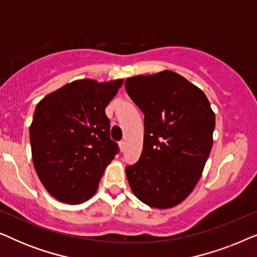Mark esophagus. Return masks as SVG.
Instances as JSON below:
<instances>
[{"instance_id": "obj_1", "label": "esophagus", "mask_w": 257, "mask_h": 257, "mask_svg": "<svg viewBox=\"0 0 257 257\" xmlns=\"http://www.w3.org/2000/svg\"><path fill=\"white\" fill-rule=\"evenodd\" d=\"M119 149H120V152H122V151L125 150V142H119Z\"/></svg>"}]
</instances>
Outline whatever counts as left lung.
<instances>
[{
    "label": "left lung",
    "mask_w": 257,
    "mask_h": 257,
    "mask_svg": "<svg viewBox=\"0 0 257 257\" xmlns=\"http://www.w3.org/2000/svg\"><path fill=\"white\" fill-rule=\"evenodd\" d=\"M125 89L145 115L142 156L126 166L130 187L147 206L171 208L191 194L201 177L215 113L202 90L170 70L131 77Z\"/></svg>",
    "instance_id": "left-lung-1"
}]
</instances>
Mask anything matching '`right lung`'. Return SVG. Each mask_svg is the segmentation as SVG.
Masks as SVG:
<instances>
[{"label": "right lung", "mask_w": 257, "mask_h": 257, "mask_svg": "<svg viewBox=\"0 0 257 257\" xmlns=\"http://www.w3.org/2000/svg\"><path fill=\"white\" fill-rule=\"evenodd\" d=\"M122 82L75 80L49 93L35 108L29 128L34 166L59 201L77 205L89 200L119 152L110 138L105 107Z\"/></svg>", "instance_id": "obj_1"}]
</instances>
